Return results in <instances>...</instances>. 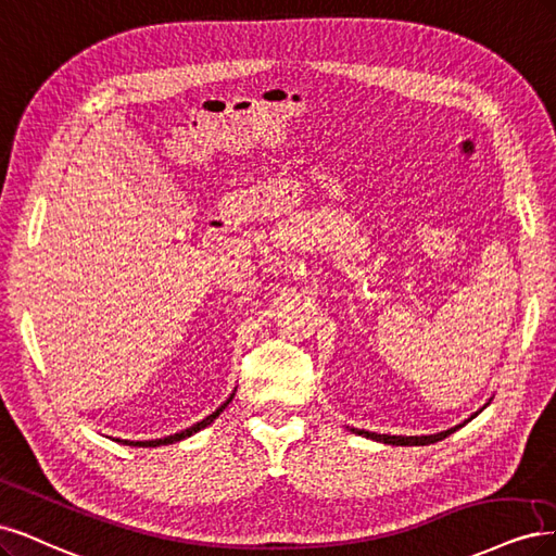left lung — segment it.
<instances>
[{"instance_id":"8db88e82","label":"left lung","mask_w":556,"mask_h":556,"mask_svg":"<svg viewBox=\"0 0 556 556\" xmlns=\"http://www.w3.org/2000/svg\"><path fill=\"white\" fill-rule=\"evenodd\" d=\"M485 406H488V404H485ZM485 406H482V408H485ZM473 416H478V414H473ZM473 416H471L469 420H473ZM469 420H464L462 425H455V427H451V429H445V432H439V434H427V437H392V434H376V432H365V429H355V427H351V432L361 434V437H367V439H371V441L388 443V445H429V443H437V441H443L445 437H451L453 432H457V429L467 425Z\"/></svg>"}]
</instances>
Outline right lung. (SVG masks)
I'll return each instance as SVG.
<instances>
[{
  "mask_svg": "<svg viewBox=\"0 0 556 556\" xmlns=\"http://www.w3.org/2000/svg\"><path fill=\"white\" fill-rule=\"evenodd\" d=\"M230 400H232V395H230L217 410H214V414H210V416L203 418L201 422H195V425L182 429V432H177V434H170V437H164V439H152V441H127V439H115V441H117V443H124V445H136V447H156V445H168V443H175V441H182V439H187V437H191V434H195V432H201L203 427L212 425L214 418H217V416L222 414V410L228 406Z\"/></svg>",
  "mask_w": 556,
  "mask_h": 556,
  "instance_id": "obj_1",
  "label": "right lung"
}]
</instances>
